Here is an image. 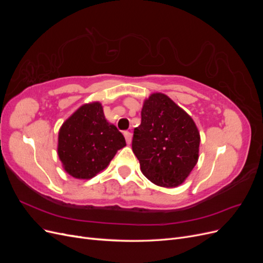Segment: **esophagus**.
<instances>
[{
  "mask_svg": "<svg viewBox=\"0 0 263 263\" xmlns=\"http://www.w3.org/2000/svg\"><path fill=\"white\" fill-rule=\"evenodd\" d=\"M124 137H125V139H126L127 144L130 145V142H132V133H129V132H124Z\"/></svg>",
  "mask_w": 263,
  "mask_h": 263,
  "instance_id": "esophagus-1",
  "label": "esophagus"
}]
</instances>
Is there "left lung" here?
<instances>
[{
  "instance_id": "1",
  "label": "left lung",
  "mask_w": 263,
  "mask_h": 263,
  "mask_svg": "<svg viewBox=\"0 0 263 263\" xmlns=\"http://www.w3.org/2000/svg\"><path fill=\"white\" fill-rule=\"evenodd\" d=\"M132 147L148 180L159 186L176 187L197 162L200 133L191 116L170 98L155 93L144 103Z\"/></svg>"
}]
</instances>
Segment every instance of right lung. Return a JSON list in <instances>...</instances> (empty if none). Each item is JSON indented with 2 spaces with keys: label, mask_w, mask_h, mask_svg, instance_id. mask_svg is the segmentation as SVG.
Listing matches in <instances>:
<instances>
[{
  "label": "right lung",
  "mask_w": 263,
  "mask_h": 263,
  "mask_svg": "<svg viewBox=\"0 0 263 263\" xmlns=\"http://www.w3.org/2000/svg\"><path fill=\"white\" fill-rule=\"evenodd\" d=\"M125 146L122 133L106 121L99 102L81 106L59 130L58 156L65 170L77 179L93 178Z\"/></svg>",
  "instance_id": "obj_1"
}]
</instances>
